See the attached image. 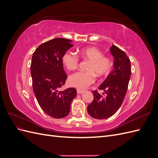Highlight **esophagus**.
<instances>
[{
    "instance_id": "1",
    "label": "esophagus",
    "mask_w": 158,
    "mask_h": 158,
    "mask_svg": "<svg viewBox=\"0 0 158 158\" xmlns=\"http://www.w3.org/2000/svg\"><path fill=\"white\" fill-rule=\"evenodd\" d=\"M84 92V90L80 89H77V94H83Z\"/></svg>"
}]
</instances>
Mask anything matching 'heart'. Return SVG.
I'll return each instance as SVG.
<instances>
[{
  "instance_id": "b5f03b06",
  "label": "heart",
  "mask_w": 158,
  "mask_h": 158,
  "mask_svg": "<svg viewBox=\"0 0 158 158\" xmlns=\"http://www.w3.org/2000/svg\"><path fill=\"white\" fill-rule=\"evenodd\" d=\"M82 58L88 60V72H77L69 76V83L75 88L85 89L95 81V74L103 76L107 74L111 69V61L95 47H87L79 51ZM63 63L69 70H74L78 67L79 58L70 51L66 52L62 58Z\"/></svg>"
}]
</instances>
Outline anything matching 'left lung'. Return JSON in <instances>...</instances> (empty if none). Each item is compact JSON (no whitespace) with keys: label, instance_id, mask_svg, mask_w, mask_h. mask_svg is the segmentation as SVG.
Returning a JSON list of instances; mask_svg holds the SVG:
<instances>
[{"label":"left lung","instance_id":"left-lung-1","mask_svg":"<svg viewBox=\"0 0 158 158\" xmlns=\"http://www.w3.org/2000/svg\"><path fill=\"white\" fill-rule=\"evenodd\" d=\"M110 52L114 57L113 69L99 88L104 93L93 91L94 100L88 106V114L97 119L111 117L120 108L131 75V61L125 52L114 45Z\"/></svg>","mask_w":158,"mask_h":158}]
</instances>
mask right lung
Returning a JSON list of instances; mask_svg holds the SVG:
<instances>
[{
  "label": "right lung",
  "instance_id": "obj_1",
  "mask_svg": "<svg viewBox=\"0 0 158 158\" xmlns=\"http://www.w3.org/2000/svg\"><path fill=\"white\" fill-rule=\"evenodd\" d=\"M64 38L46 41L33 52L31 63L32 86L37 102L46 114L56 118L68 115L76 89L69 88L59 91L67 78L62 58L73 46Z\"/></svg>",
  "mask_w": 158,
  "mask_h": 158
}]
</instances>
